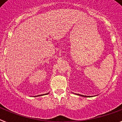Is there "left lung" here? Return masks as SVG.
<instances>
[{
	"label": "left lung",
	"mask_w": 122,
	"mask_h": 122,
	"mask_svg": "<svg viewBox=\"0 0 122 122\" xmlns=\"http://www.w3.org/2000/svg\"><path fill=\"white\" fill-rule=\"evenodd\" d=\"M78 95V96H82V97H90V96H83V95H81V94H77Z\"/></svg>",
	"instance_id": "left-lung-1"
}]
</instances>
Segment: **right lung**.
<instances>
[{
	"label": "right lung",
	"mask_w": 122,
	"mask_h": 122,
	"mask_svg": "<svg viewBox=\"0 0 122 122\" xmlns=\"http://www.w3.org/2000/svg\"><path fill=\"white\" fill-rule=\"evenodd\" d=\"M49 93H47V94H48ZM43 95H45V94H42V95H40V96H43Z\"/></svg>",
	"instance_id": "1"
}]
</instances>
